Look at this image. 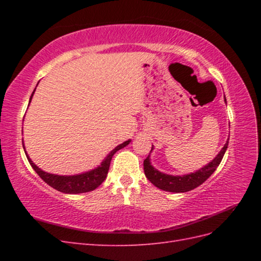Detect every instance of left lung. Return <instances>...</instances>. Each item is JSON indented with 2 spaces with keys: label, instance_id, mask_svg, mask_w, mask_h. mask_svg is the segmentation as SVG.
Wrapping results in <instances>:
<instances>
[{
  "label": "left lung",
  "instance_id": "obj_1",
  "mask_svg": "<svg viewBox=\"0 0 261 261\" xmlns=\"http://www.w3.org/2000/svg\"><path fill=\"white\" fill-rule=\"evenodd\" d=\"M228 145V140L224 147L221 149V151L218 153V155L213 159L206 167L201 168L195 173H191V174L183 175V176H173L168 175L161 173L158 170H155L151 164H150L149 155L144 160V171L146 177L151 181V183L165 192L171 193H185L189 192L192 189L198 187L201 185L204 180L209 178L213 172L217 170L219 164L222 161V158L226 151V148ZM153 146L151 147L152 150ZM151 152V151H150Z\"/></svg>",
  "mask_w": 261,
  "mask_h": 261
}]
</instances>
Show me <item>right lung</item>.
Returning a JSON list of instances; mask_svg holds the SVG:
<instances>
[{
    "instance_id": "obj_1",
    "label": "right lung",
    "mask_w": 261,
    "mask_h": 261,
    "mask_svg": "<svg viewBox=\"0 0 261 261\" xmlns=\"http://www.w3.org/2000/svg\"><path fill=\"white\" fill-rule=\"evenodd\" d=\"M34 92L31 94L30 101L34 96ZM129 141L130 140L125 141V143L118 145L116 148H114L97 169L83 173V174H80V175H72V176H60V175H54V174H50V173L43 172L41 169H39L33 161H31L27 152L26 151L25 152L27 154V159L31 167H33V169L37 172V174L40 176L46 184L62 193L81 194V193L91 192L101 185L102 181H103L107 177L112 156L116 151H118V150L124 148L125 146H127L129 144ZM22 147H23V150H25V146L22 145Z\"/></svg>"
}]
</instances>
